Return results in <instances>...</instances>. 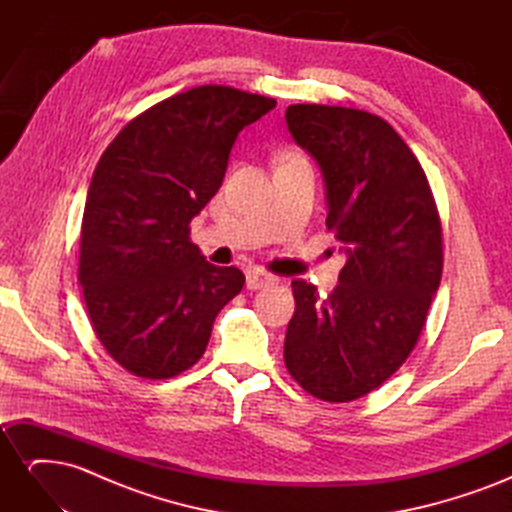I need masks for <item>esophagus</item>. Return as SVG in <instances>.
Listing matches in <instances>:
<instances>
[{
    "instance_id": "1",
    "label": "esophagus",
    "mask_w": 512,
    "mask_h": 512,
    "mask_svg": "<svg viewBox=\"0 0 512 512\" xmlns=\"http://www.w3.org/2000/svg\"><path fill=\"white\" fill-rule=\"evenodd\" d=\"M273 282H275V277L271 273L260 271V269H252L250 273H247V288H250V290L271 286Z\"/></svg>"
}]
</instances>
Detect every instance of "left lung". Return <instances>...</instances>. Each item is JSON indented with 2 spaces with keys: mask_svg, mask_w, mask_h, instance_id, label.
Listing matches in <instances>:
<instances>
[{
  "mask_svg": "<svg viewBox=\"0 0 512 512\" xmlns=\"http://www.w3.org/2000/svg\"><path fill=\"white\" fill-rule=\"evenodd\" d=\"M294 141L327 185V228L348 260L320 299L292 282L284 361L303 391L346 404L389 380L414 350L442 277V222L421 162L382 117L290 104Z\"/></svg>",
  "mask_w": 512,
  "mask_h": 512,
  "instance_id": "8db88e82",
  "label": "left lung"
}]
</instances>
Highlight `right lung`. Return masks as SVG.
<instances>
[{"instance_id":"obj_1","label":"right lung","mask_w":512,"mask_h":512,"mask_svg":"<svg viewBox=\"0 0 512 512\" xmlns=\"http://www.w3.org/2000/svg\"><path fill=\"white\" fill-rule=\"evenodd\" d=\"M273 98L203 85L147 108L102 153L81 224L79 282L106 354L138 378L166 380L205 354L215 316L245 284L190 241L220 190L237 134Z\"/></svg>"}]
</instances>
